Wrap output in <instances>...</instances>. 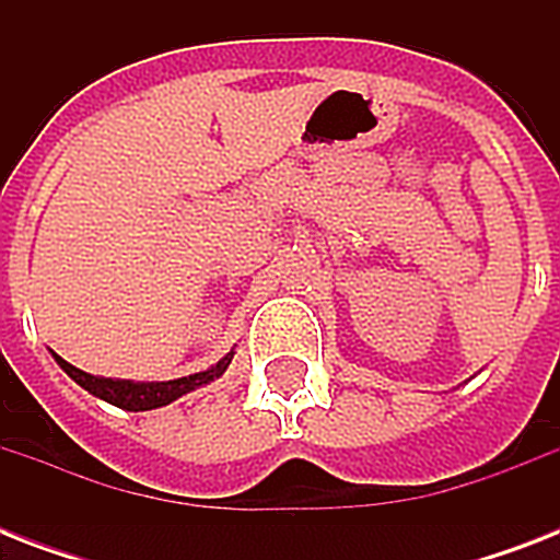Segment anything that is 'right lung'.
<instances>
[{
	"mask_svg": "<svg viewBox=\"0 0 560 560\" xmlns=\"http://www.w3.org/2000/svg\"><path fill=\"white\" fill-rule=\"evenodd\" d=\"M232 354L235 351H229L226 358L218 360L214 366L206 369V372H197V374H188V377H177V381H118V377H98V374H86L81 369H74L72 363H66L63 358H57V366L63 369L69 377H72L78 386L95 395V398L107 400L113 407L118 409H130V412H144V409H156V407H165L171 400L183 398L188 392H194L197 386H206L211 383L214 377L226 372L229 363H232Z\"/></svg>",
	"mask_w": 560,
	"mask_h": 560,
	"instance_id": "add662e5",
	"label": "right lung"
}]
</instances>
